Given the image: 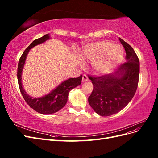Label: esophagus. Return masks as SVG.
<instances>
[{"mask_svg":"<svg viewBox=\"0 0 158 158\" xmlns=\"http://www.w3.org/2000/svg\"><path fill=\"white\" fill-rule=\"evenodd\" d=\"M89 80V78H88V76L86 74H83L82 76V82H87V81Z\"/></svg>","mask_w":158,"mask_h":158,"instance_id":"obj_1","label":"esophagus"}]
</instances>
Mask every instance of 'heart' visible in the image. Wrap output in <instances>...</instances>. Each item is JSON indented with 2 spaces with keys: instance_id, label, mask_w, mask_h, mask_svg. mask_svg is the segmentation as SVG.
<instances>
[{
  "instance_id": "obj_1",
  "label": "heart",
  "mask_w": 158,
  "mask_h": 158,
  "mask_svg": "<svg viewBox=\"0 0 158 158\" xmlns=\"http://www.w3.org/2000/svg\"><path fill=\"white\" fill-rule=\"evenodd\" d=\"M84 60L92 63L95 70L108 73L122 60L123 52L118 45L109 41H98L85 46L81 52Z\"/></svg>"
}]
</instances>
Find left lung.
I'll return each mask as SVG.
<instances>
[{"label":"left lung","instance_id":"8db88e82","mask_svg":"<svg viewBox=\"0 0 158 158\" xmlns=\"http://www.w3.org/2000/svg\"><path fill=\"white\" fill-rule=\"evenodd\" d=\"M126 51L127 62L114 74L98 76L88 75L94 89L88 102L95 113L103 117L117 113L125 108L138 88L140 62L132 47L119 38Z\"/></svg>","mask_w":158,"mask_h":158}]
</instances>
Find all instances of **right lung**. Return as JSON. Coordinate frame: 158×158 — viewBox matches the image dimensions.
I'll use <instances>...</instances> for the list:
<instances>
[{"label": "right lung", "instance_id": "right-lung-1", "mask_svg": "<svg viewBox=\"0 0 158 158\" xmlns=\"http://www.w3.org/2000/svg\"><path fill=\"white\" fill-rule=\"evenodd\" d=\"M50 38L49 34H46L43 37L33 41L23 51V54L19 59L18 64L17 78L21 94L26 102L31 108L34 109L37 113L44 114H50L59 111L63 108L67 102L69 93L70 90L81 84L82 76L80 75L78 78H71L61 83L58 87L52 91L51 93L44 97L40 98H33L30 97L22 87L21 82L22 72L25 63L26 56L28 52L34 46L42 44Z\"/></svg>", "mask_w": 158, "mask_h": 158}]
</instances>
